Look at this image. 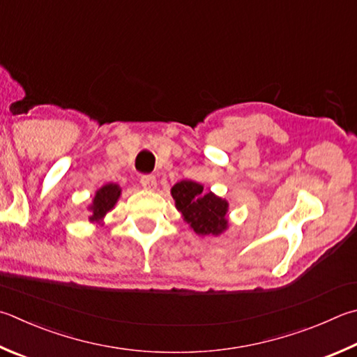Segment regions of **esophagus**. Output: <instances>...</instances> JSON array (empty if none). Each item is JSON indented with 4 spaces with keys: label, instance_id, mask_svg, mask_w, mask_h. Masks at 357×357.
I'll list each match as a JSON object with an SVG mask.
<instances>
[{
    "label": "esophagus",
    "instance_id": "obj_1",
    "mask_svg": "<svg viewBox=\"0 0 357 357\" xmlns=\"http://www.w3.org/2000/svg\"><path fill=\"white\" fill-rule=\"evenodd\" d=\"M140 184L144 189H148V190H154L156 189L158 185V181L154 176H151V174H145V176L140 178Z\"/></svg>",
    "mask_w": 357,
    "mask_h": 357
}]
</instances>
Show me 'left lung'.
<instances>
[{
	"mask_svg": "<svg viewBox=\"0 0 357 357\" xmlns=\"http://www.w3.org/2000/svg\"><path fill=\"white\" fill-rule=\"evenodd\" d=\"M195 181H179L172 187L176 209L198 236H220L228 228V201L204 192Z\"/></svg>",
	"mask_w": 357,
	"mask_h": 357,
	"instance_id": "left-lung-1",
	"label": "left lung"
}]
</instances>
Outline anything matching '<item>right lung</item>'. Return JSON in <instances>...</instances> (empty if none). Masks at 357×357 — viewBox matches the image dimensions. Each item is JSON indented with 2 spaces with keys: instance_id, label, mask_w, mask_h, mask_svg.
I'll return each mask as SVG.
<instances>
[{
  "instance_id": "obj_1",
  "label": "right lung",
  "mask_w": 357,
  "mask_h": 357,
  "mask_svg": "<svg viewBox=\"0 0 357 357\" xmlns=\"http://www.w3.org/2000/svg\"><path fill=\"white\" fill-rule=\"evenodd\" d=\"M121 195V189L119 184H106L102 185L100 190H96L93 203L89 206L90 217L89 220L92 223H101L102 218L106 217L107 212L114 209L116 201Z\"/></svg>"
}]
</instances>
